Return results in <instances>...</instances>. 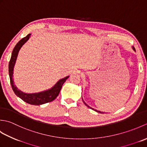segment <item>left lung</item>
Instances as JSON below:
<instances>
[{
    "instance_id": "left-lung-1",
    "label": "left lung",
    "mask_w": 147,
    "mask_h": 147,
    "mask_svg": "<svg viewBox=\"0 0 147 147\" xmlns=\"http://www.w3.org/2000/svg\"><path fill=\"white\" fill-rule=\"evenodd\" d=\"M133 50H135V49H134V47H133ZM82 99H83V98H82ZM83 103H84V104H85L86 106H87V107H88V108H90V109H92V110H94L95 111H96V112H99V113H102V114H104V112H100V111H96V110H95V109H93V108H92V107H90V106H88V105H87L86 104V103L85 102H84V100H83Z\"/></svg>"
}]
</instances>
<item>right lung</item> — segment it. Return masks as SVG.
I'll list each match as a JSON object with an SVG mask.
<instances>
[{"instance_id":"obj_1","label":"right lung","mask_w":147,"mask_h":147,"mask_svg":"<svg viewBox=\"0 0 147 147\" xmlns=\"http://www.w3.org/2000/svg\"><path fill=\"white\" fill-rule=\"evenodd\" d=\"M30 35L31 34H28L26 36L24 37L23 38H22L14 47L13 51H12L11 57L9 64V78H10V82L12 88L15 94L23 100V101L28 103V104H30L31 105H39L52 102L57 98L59 92L61 91V89L62 85H63L64 83L68 78L69 76L59 80L52 88L48 90H46V91H43L39 93H25L21 92L20 90H19L17 87L14 85V81L13 79H12V76H13L12 75H13V69L15 65V62L16 61L19 51H20L23 45H24V43L26 42L27 40L29 39Z\"/></svg>"}]
</instances>
